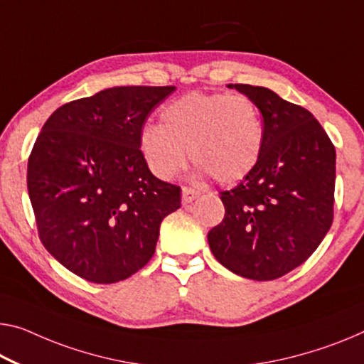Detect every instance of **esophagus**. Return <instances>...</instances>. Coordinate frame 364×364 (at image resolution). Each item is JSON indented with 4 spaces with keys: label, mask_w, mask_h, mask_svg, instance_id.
Here are the masks:
<instances>
[{
    "label": "esophagus",
    "mask_w": 364,
    "mask_h": 364,
    "mask_svg": "<svg viewBox=\"0 0 364 364\" xmlns=\"http://www.w3.org/2000/svg\"><path fill=\"white\" fill-rule=\"evenodd\" d=\"M198 192L192 187H182V203H192V201L198 197Z\"/></svg>",
    "instance_id": "1"
}]
</instances>
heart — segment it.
Instances as JSON below:
<instances>
[{
	"label": "heart",
	"mask_w": 364,
	"mask_h": 364,
	"mask_svg": "<svg viewBox=\"0 0 364 364\" xmlns=\"http://www.w3.org/2000/svg\"><path fill=\"white\" fill-rule=\"evenodd\" d=\"M159 124L139 132L149 169L172 178L190 158L201 174L221 183L242 181L259 164L265 125L252 99L229 92H188L161 112Z\"/></svg>",
	"instance_id": "heart-1"
}]
</instances>
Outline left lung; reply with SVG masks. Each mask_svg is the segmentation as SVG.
Returning a JSON list of instances; mask_svg holds the SVG:
<instances>
[{
	"mask_svg": "<svg viewBox=\"0 0 364 364\" xmlns=\"http://www.w3.org/2000/svg\"><path fill=\"white\" fill-rule=\"evenodd\" d=\"M236 87L260 109L265 143L255 169L220 192L225 218L208 232L216 260L268 282L309 259L333 221L335 146L309 110L270 89Z\"/></svg>",
	"mask_w": 364,
	"mask_h": 364,
	"instance_id": "obj_1",
	"label": "left lung"
}]
</instances>
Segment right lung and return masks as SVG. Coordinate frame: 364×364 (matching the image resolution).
Segmentation results:
<instances>
[{"instance_id":"1","label":"right lung","mask_w":364,"mask_h":364,"mask_svg":"<svg viewBox=\"0 0 364 364\" xmlns=\"http://www.w3.org/2000/svg\"><path fill=\"white\" fill-rule=\"evenodd\" d=\"M174 86H120L61 105L27 163L37 231L61 265L92 283L122 282L148 264L181 187L151 174L139 132Z\"/></svg>"}]
</instances>
